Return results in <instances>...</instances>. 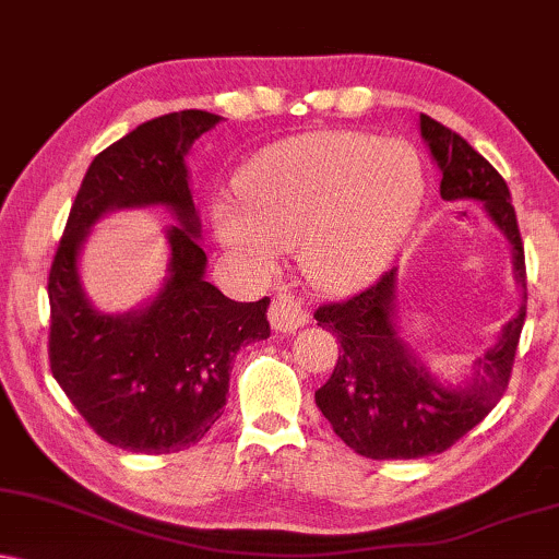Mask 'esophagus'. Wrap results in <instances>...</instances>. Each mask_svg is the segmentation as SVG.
Wrapping results in <instances>:
<instances>
[{
    "mask_svg": "<svg viewBox=\"0 0 559 559\" xmlns=\"http://www.w3.org/2000/svg\"><path fill=\"white\" fill-rule=\"evenodd\" d=\"M269 321H272V326L277 329V332L293 334L298 332L302 323H308V311L298 295H293L287 287H280L272 306H269Z\"/></svg>",
    "mask_w": 559,
    "mask_h": 559,
    "instance_id": "esophagus-1",
    "label": "esophagus"
}]
</instances>
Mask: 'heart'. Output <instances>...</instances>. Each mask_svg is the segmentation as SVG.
<instances>
[{
  "instance_id": "obj_1",
  "label": "heart",
  "mask_w": 559,
  "mask_h": 559,
  "mask_svg": "<svg viewBox=\"0 0 559 559\" xmlns=\"http://www.w3.org/2000/svg\"><path fill=\"white\" fill-rule=\"evenodd\" d=\"M425 178L406 142L360 132L293 136L246 165L238 202L215 206V230L253 264L300 248L308 277L347 293L373 282L409 236Z\"/></svg>"
}]
</instances>
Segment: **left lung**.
Instances as JSON below:
<instances>
[{
    "label": "left lung",
    "instance_id": "1",
    "mask_svg": "<svg viewBox=\"0 0 559 559\" xmlns=\"http://www.w3.org/2000/svg\"><path fill=\"white\" fill-rule=\"evenodd\" d=\"M419 132L438 163L445 202H481L513 251L523 302L500 340L474 360L466 383H440L417 360L396 326V269L355 298L316 311L319 326L336 334L342 349L334 373L316 391V404L344 443L365 459H423L443 453L492 412L506 394L526 319V261L511 191L502 176L464 136L419 116Z\"/></svg>",
    "mask_w": 559,
    "mask_h": 559
}]
</instances>
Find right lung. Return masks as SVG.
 <instances>
[{"label": "right lung", "mask_w": 559, "mask_h": 559, "mask_svg": "<svg viewBox=\"0 0 559 559\" xmlns=\"http://www.w3.org/2000/svg\"><path fill=\"white\" fill-rule=\"evenodd\" d=\"M223 119L178 111L144 121L90 163L48 272V360L61 391L98 436L132 453H178L223 415L233 357L266 340L269 298L236 302L204 280L199 215L186 153ZM168 205L169 277L129 314L88 306L76 259L88 227L111 209Z\"/></svg>", "instance_id": "right-lung-1"}]
</instances>
